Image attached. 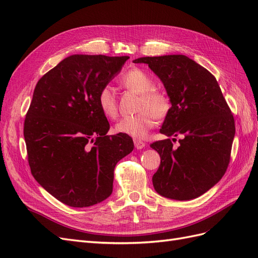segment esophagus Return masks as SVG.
<instances>
[{
    "label": "esophagus",
    "instance_id": "34e87169",
    "mask_svg": "<svg viewBox=\"0 0 258 258\" xmlns=\"http://www.w3.org/2000/svg\"><path fill=\"white\" fill-rule=\"evenodd\" d=\"M134 145H135V148L137 149H143L145 146H146V144L140 140H134Z\"/></svg>",
    "mask_w": 258,
    "mask_h": 258
}]
</instances>
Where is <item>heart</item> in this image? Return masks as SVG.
<instances>
[{
	"label": "heart",
	"instance_id": "heart-1",
	"mask_svg": "<svg viewBox=\"0 0 258 258\" xmlns=\"http://www.w3.org/2000/svg\"><path fill=\"white\" fill-rule=\"evenodd\" d=\"M124 88L140 94L136 110L138 113L122 117L115 124V131L134 138H144L155 126L156 118H163L171 109L170 99L166 92L154 89V79L141 69H131L120 78ZM97 100L102 113L110 118L117 116V100L114 89L111 86H103L99 90Z\"/></svg>",
	"mask_w": 258,
	"mask_h": 258
}]
</instances>
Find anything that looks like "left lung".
Segmentation results:
<instances>
[{
	"label": "left lung",
	"mask_w": 258,
	"mask_h": 258,
	"mask_svg": "<svg viewBox=\"0 0 258 258\" xmlns=\"http://www.w3.org/2000/svg\"><path fill=\"white\" fill-rule=\"evenodd\" d=\"M160 78L171 109L160 133L172 136L150 147L161 161L153 176L158 194L189 201L206 193L221 180L230 162L235 135L234 118L215 76L185 55L140 57ZM181 136L180 145L172 141Z\"/></svg>",
	"instance_id": "1"
}]
</instances>
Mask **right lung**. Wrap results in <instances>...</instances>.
Returning a JSON list of instances; mask_svg holds the SVG:
<instances>
[{
    "instance_id": "right-lung-1",
    "label": "right lung",
    "mask_w": 258,
    "mask_h": 258,
    "mask_svg": "<svg viewBox=\"0 0 258 258\" xmlns=\"http://www.w3.org/2000/svg\"><path fill=\"white\" fill-rule=\"evenodd\" d=\"M128 58L74 54L36 85L24 124L31 174L68 206L107 200L116 163L134 149L128 135H107L110 124L97 100Z\"/></svg>"
}]
</instances>
